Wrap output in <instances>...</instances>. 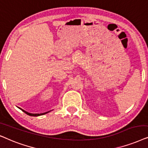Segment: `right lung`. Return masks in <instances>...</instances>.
<instances>
[{"label": "right lung", "instance_id": "obj_1", "mask_svg": "<svg viewBox=\"0 0 148 148\" xmlns=\"http://www.w3.org/2000/svg\"><path fill=\"white\" fill-rule=\"evenodd\" d=\"M19 108V109H20L21 110H22V111H23V112H25V114H27V115L31 116H38L44 115V114H46L48 113V112H50V111H49V112H45V113H41V114H31V113H29V112H26V111H25V110H23V109H21V108Z\"/></svg>", "mask_w": 148, "mask_h": 148}]
</instances>
